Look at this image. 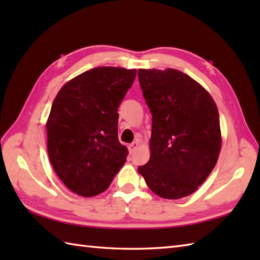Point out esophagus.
I'll return each mask as SVG.
<instances>
[{"label":"esophagus","instance_id":"34e87169","mask_svg":"<svg viewBox=\"0 0 260 260\" xmlns=\"http://www.w3.org/2000/svg\"><path fill=\"white\" fill-rule=\"evenodd\" d=\"M139 145H140V142H139V141H135V142H133V143H131V144L128 145V151H129V153H134V152L136 151V148L139 147Z\"/></svg>","mask_w":260,"mask_h":260}]
</instances>
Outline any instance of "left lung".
I'll list each match as a JSON object with an SVG mask.
<instances>
[{
  "label": "left lung",
  "mask_w": 260,
  "mask_h": 260,
  "mask_svg": "<svg viewBox=\"0 0 260 260\" xmlns=\"http://www.w3.org/2000/svg\"><path fill=\"white\" fill-rule=\"evenodd\" d=\"M139 81L152 114V135L150 161L137 170L161 198L190 196L218 161L217 105L200 84L176 69H139Z\"/></svg>",
  "instance_id": "left-lung-1"
}]
</instances>
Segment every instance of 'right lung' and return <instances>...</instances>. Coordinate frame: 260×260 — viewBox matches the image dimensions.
Instances as JSON below:
<instances>
[{
  "instance_id": "add662e5",
  "label": "right lung",
  "mask_w": 260,
  "mask_h": 260,
  "mask_svg": "<svg viewBox=\"0 0 260 260\" xmlns=\"http://www.w3.org/2000/svg\"><path fill=\"white\" fill-rule=\"evenodd\" d=\"M135 77V69L93 68L68 81L54 98L46 125L49 158L77 194L106 191L126 162L117 110Z\"/></svg>"
}]
</instances>
